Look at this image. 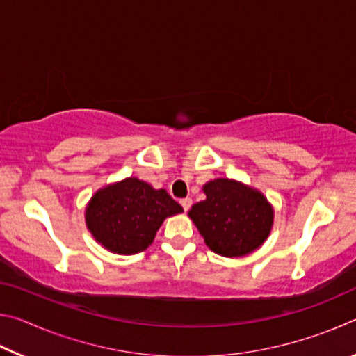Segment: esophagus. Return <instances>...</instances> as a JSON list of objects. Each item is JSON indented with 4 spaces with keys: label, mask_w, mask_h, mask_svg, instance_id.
Here are the masks:
<instances>
[{
    "label": "esophagus",
    "mask_w": 356,
    "mask_h": 356,
    "mask_svg": "<svg viewBox=\"0 0 356 356\" xmlns=\"http://www.w3.org/2000/svg\"><path fill=\"white\" fill-rule=\"evenodd\" d=\"M180 204H182V207H184L185 212H188L190 207H191V204H193V201L190 200V197H185V200L180 201Z\"/></svg>",
    "instance_id": "34e87169"
}]
</instances>
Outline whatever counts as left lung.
Wrapping results in <instances>:
<instances>
[{
  "instance_id": "8db88e82",
  "label": "left lung",
  "mask_w": 356,
  "mask_h": 356,
  "mask_svg": "<svg viewBox=\"0 0 356 356\" xmlns=\"http://www.w3.org/2000/svg\"><path fill=\"white\" fill-rule=\"evenodd\" d=\"M206 200L188 216L216 254L240 257L257 250L273 225V209L261 191L232 179H215L202 186Z\"/></svg>"
}]
</instances>
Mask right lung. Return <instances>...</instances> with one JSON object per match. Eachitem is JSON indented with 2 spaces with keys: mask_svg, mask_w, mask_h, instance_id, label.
<instances>
[{
  "mask_svg": "<svg viewBox=\"0 0 356 356\" xmlns=\"http://www.w3.org/2000/svg\"><path fill=\"white\" fill-rule=\"evenodd\" d=\"M180 212L182 206L166 190L127 177L100 188L91 197L86 226L104 248L130 256L146 250L165 218Z\"/></svg>",
  "mask_w": 356,
  "mask_h": 356,
  "instance_id": "right-lung-1",
  "label": "right lung"
}]
</instances>
